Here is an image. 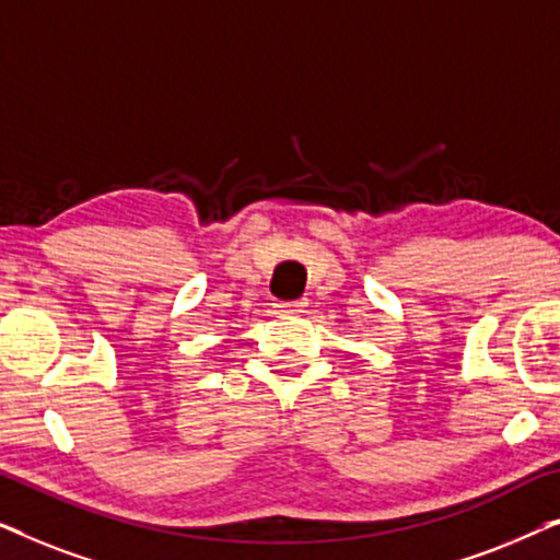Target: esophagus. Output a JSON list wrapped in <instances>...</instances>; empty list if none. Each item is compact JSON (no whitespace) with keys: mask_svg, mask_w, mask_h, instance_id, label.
Instances as JSON below:
<instances>
[{"mask_svg":"<svg viewBox=\"0 0 560 560\" xmlns=\"http://www.w3.org/2000/svg\"><path fill=\"white\" fill-rule=\"evenodd\" d=\"M305 301H290V303H275V311L282 313V316H290V313H303Z\"/></svg>","mask_w":560,"mask_h":560,"instance_id":"1","label":"esophagus"}]
</instances>
